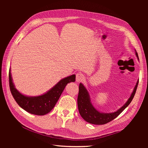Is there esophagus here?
<instances>
[{"label":"esophagus","mask_w":148,"mask_h":148,"mask_svg":"<svg viewBox=\"0 0 148 148\" xmlns=\"http://www.w3.org/2000/svg\"><path fill=\"white\" fill-rule=\"evenodd\" d=\"M84 77L82 74L79 73V74H76V82H78V83L82 82L84 80Z\"/></svg>","instance_id":"34e87169"}]
</instances>
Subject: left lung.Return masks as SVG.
I'll use <instances>...</instances> for the list:
<instances>
[{
	"label": "left lung",
	"mask_w": 148,
	"mask_h": 148,
	"mask_svg": "<svg viewBox=\"0 0 148 148\" xmlns=\"http://www.w3.org/2000/svg\"><path fill=\"white\" fill-rule=\"evenodd\" d=\"M135 53L137 59L139 60L138 54L136 50ZM138 83V80L137 81L133 91L131 93L130 98L127 100V101L125 103V104L123 105V106H122L117 111L114 112L103 113L97 110L94 106L92 105L90 101V98L89 92L84 85L80 83L79 84L78 98H77V105H78L80 114L84 121H86L90 123L95 124V125H103V124H106L112 121L117 116H118L131 103V101L133 100L136 94Z\"/></svg>",
	"instance_id": "1"
}]
</instances>
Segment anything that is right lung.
<instances>
[{
    "label": "right lung",
    "instance_id": "obj_1",
    "mask_svg": "<svg viewBox=\"0 0 148 148\" xmlns=\"http://www.w3.org/2000/svg\"><path fill=\"white\" fill-rule=\"evenodd\" d=\"M75 81L73 74L61 79L44 94L38 96H27L20 93L15 87L11 73L9 72L10 88L11 94L17 104L26 112L35 115L42 116L49 113L55 106L68 83Z\"/></svg>",
    "mask_w": 148,
    "mask_h": 148
}]
</instances>
